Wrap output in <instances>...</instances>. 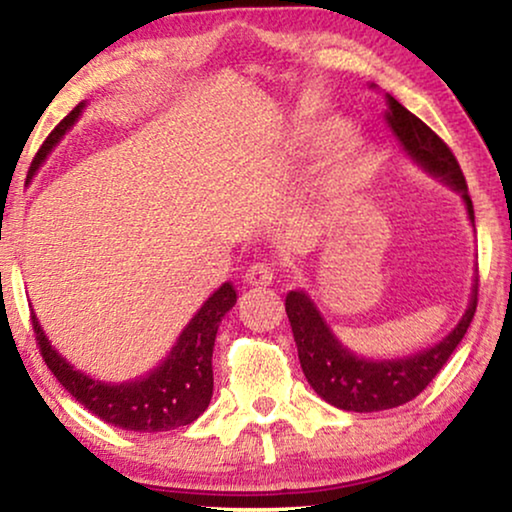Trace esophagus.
<instances>
[{
  "mask_svg": "<svg viewBox=\"0 0 512 512\" xmlns=\"http://www.w3.org/2000/svg\"><path fill=\"white\" fill-rule=\"evenodd\" d=\"M244 282H247L249 286H270L272 282H275V270H272L268 263H256L247 270Z\"/></svg>",
  "mask_w": 512,
  "mask_h": 512,
  "instance_id": "obj_1",
  "label": "esophagus"
}]
</instances>
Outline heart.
Listing matches in <instances>:
<instances>
[{
	"label": "heart",
	"instance_id": "1",
	"mask_svg": "<svg viewBox=\"0 0 512 512\" xmlns=\"http://www.w3.org/2000/svg\"><path fill=\"white\" fill-rule=\"evenodd\" d=\"M340 153H342V158H356L359 156V142H356L354 137H347L345 142H342V146H340Z\"/></svg>",
	"mask_w": 512,
	"mask_h": 512
}]
</instances>
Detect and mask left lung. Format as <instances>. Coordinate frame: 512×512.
I'll return each mask as SVG.
<instances>
[{
  "label": "left lung",
  "instance_id": "left-lung-1",
  "mask_svg": "<svg viewBox=\"0 0 512 512\" xmlns=\"http://www.w3.org/2000/svg\"><path fill=\"white\" fill-rule=\"evenodd\" d=\"M387 123L412 160H417L426 172L440 177L454 191L461 193L468 209V219L473 223L475 214L471 195H468L464 172H461L450 146L422 118L410 114L391 95ZM284 305L291 321L293 340L298 347L300 366H303L310 387L326 403L340 410L377 412L412 401L440 373V368L445 366L466 335L468 326H471L475 307H478V279L473 286L471 305L450 335H445L431 349L391 361L361 359V356H354L349 349L342 347L303 291H291Z\"/></svg>",
  "mask_w": 512,
  "mask_h": 512
}]
</instances>
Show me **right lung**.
Returning <instances> with one entry per match:
<instances>
[{
  "instance_id": "add662e5",
  "label": "right lung",
  "mask_w": 512,
  "mask_h": 512,
  "mask_svg": "<svg viewBox=\"0 0 512 512\" xmlns=\"http://www.w3.org/2000/svg\"><path fill=\"white\" fill-rule=\"evenodd\" d=\"M81 109L83 102L55 125V130L46 137V142L41 144L32 160L30 177L39 170V165L44 163L48 151L58 144V139L72 128ZM235 303L237 293L233 284L226 282L219 291L212 293V298L200 307L191 324L184 328L170 356L142 380L125 384H104L83 375L81 370H74V366H69L51 347L34 314L32 328L46 366L83 408L100 417L102 422L118 426V429L156 433L191 424L207 410L214 389L212 352L216 331H219L223 314Z\"/></svg>"
}]
</instances>
